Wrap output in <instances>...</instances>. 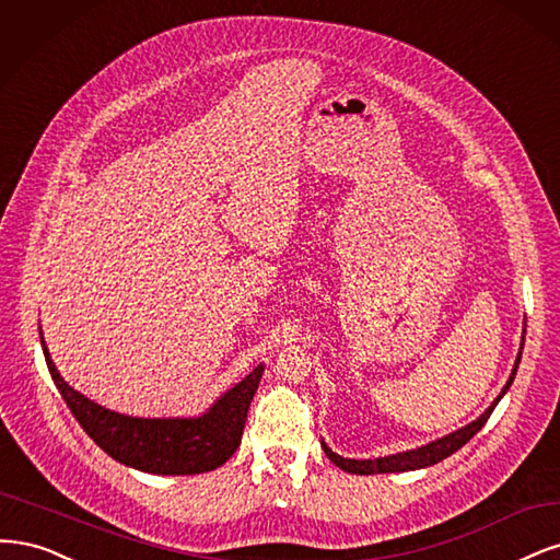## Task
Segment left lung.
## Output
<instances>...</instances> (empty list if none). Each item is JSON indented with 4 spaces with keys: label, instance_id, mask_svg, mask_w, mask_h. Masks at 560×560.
I'll return each instance as SVG.
<instances>
[{
    "label": "left lung",
    "instance_id": "left-lung-1",
    "mask_svg": "<svg viewBox=\"0 0 560 560\" xmlns=\"http://www.w3.org/2000/svg\"><path fill=\"white\" fill-rule=\"evenodd\" d=\"M523 341H526V328H523V337H521V349H518V355L514 360V370L508 378V384H504V388L500 390L498 398L491 402V407L486 409L481 417L472 423H467L463 428H458L456 432H448V435L435 440V442H428L423 446H417V448H409V451H400V454H393V456H384V458H368V460H355V458H345L335 454V451L320 440V446L323 451H326V456L339 467V470L345 472H351V475H384V472H409V470H423V467H430L435 465L444 458H448L451 454H456V451L470 442L477 432L483 428V423L489 421V417L493 413L495 405L502 400V395L510 390L514 376H516V370H518V363H521V351H523Z\"/></svg>",
    "mask_w": 560,
    "mask_h": 560
}]
</instances>
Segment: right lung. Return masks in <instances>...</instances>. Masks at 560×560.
<instances>
[{
  "label": "right lung",
  "mask_w": 560,
  "mask_h": 560,
  "mask_svg": "<svg viewBox=\"0 0 560 560\" xmlns=\"http://www.w3.org/2000/svg\"><path fill=\"white\" fill-rule=\"evenodd\" d=\"M42 349L52 382L88 438L114 460L149 475H202L221 467L242 442L246 411L265 370L258 365L246 374L200 417L141 419L106 409L71 388L52 363L44 335Z\"/></svg>",
  "instance_id": "1"
}]
</instances>
